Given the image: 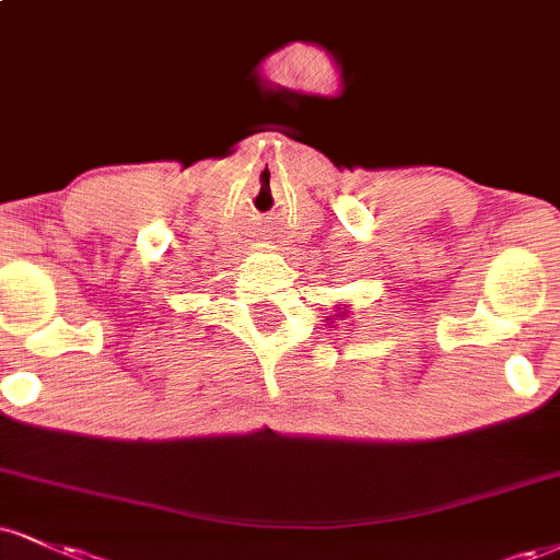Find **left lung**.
Wrapping results in <instances>:
<instances>
[{"label":"left lung","instance_id":"left-lung-1","mask_svg":"<svg viewBox=\"0 0 560 560\" xmlns=\"http://www.w3.org/2000/svg\"><path fill=\"white\" fill-rule=\"evenodd\" d=\"M339 310H345V307H339ZM339 318H347V315H345V313H339ZM331 320H334V315H331Z\"/></svg>","mask_w":560,"mask_h":560}]
</instances>
